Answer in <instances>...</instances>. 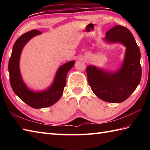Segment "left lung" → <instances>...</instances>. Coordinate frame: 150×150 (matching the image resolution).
<instances>
[{
	"mask_svg": "<svg viewBox=\"0 0 150 150\" xmlns=\"http://www.w3.org/2000/svg\"><path fill=\"white\" fill-rule=\"evenodd\" d=\"M104 40L126 46L123 63L120 68L113 73L88 66V83L94 94L100 99L108 103H120L133 93L141 82V52L132 33L124 26L119 25L111 28L106 33Z\"/></svg>",
	"mask_w": 150,
	"mask_h": 150,
	"instance_id": "1",
	"label": "left lung"
}]
</instances>
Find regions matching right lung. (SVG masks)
<instances>
[{
    "label": "right lung",
    "instance_id": "obj_1",
    "mask_svg": "<svg viewBox=\"0 0 150 150\" xmlns=\"http://www.w3.org/2000/svg\"><path fill=\"white\" fill-rule=\"evenodd\" d=\"M40 34V31L33 30L22 35L14 44L8 64L9 81L14 93L25 103L35 109L52 106L59 100L66 84L67 73L75 64L74 60H71L60 66L57 70L52 84L46 90L38 92L30 90L22 79L19 60L26 44L31 38Z\"/></svg>",
    "mask_w": 150,
    "mask_h": 150
}]
</instances>
